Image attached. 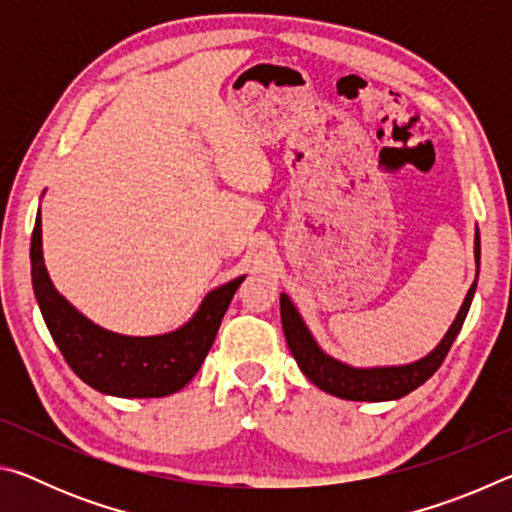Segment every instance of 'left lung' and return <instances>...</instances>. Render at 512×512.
<instances>
[{
	"label": "left lung",
	"instance_id": "obj_1",
	"mask_svg": "<svg viewBox=\"0 0 512 512\" xmlns=\"http://www.w3.org/2000/svg\"><path fill=\"white\" fill-rule=\"evenodd\" d=\"M474 259H476V280H479V264H481V241L479 230H476L474 239ZM476 280L467 291L461 309L454 318L449 332L443 336V341L438 343V348L429 352L427 357L420 361L406 363V366H386V368H352L348 363L329 357L320 345L316 343L314 336L305 325V320L300 318L298 309L293 307L287 293L280 296V316L284 336H287L289 350L293 359L298 361L300 370L305 372V377L316 384L320 391L329 395L341 397V400H354V402H386V400H400V397L409 395L415 388L422 386L433 372H436L447 357L449 348H452L454 339L461 332L465 323L467 311H470Z\"/></svg>",
	"mask_w": 512,
	"mask_h": 512
}]
</instances>
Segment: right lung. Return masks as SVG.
Wrapping results in <instances>:
<instances>
[{"instance_id": "1", "label": "right lung", "mask_w": 512, "mask_h": 512, "mask_svg": "<svg viewBox=\"0 0 512 512\" xmlns=\"http://www.w3.org/2000/svg\"><path fill=\"white\" fill-rule=\"evenodd\" d=\"M244 277L207 293L192 320L176 332L124 336L94 325L54 289L42 257L40 212L31 235L33 291L51 339L85 384L115 397H164L189 384L210 352Z\"/></svg>"}]
</instances>
